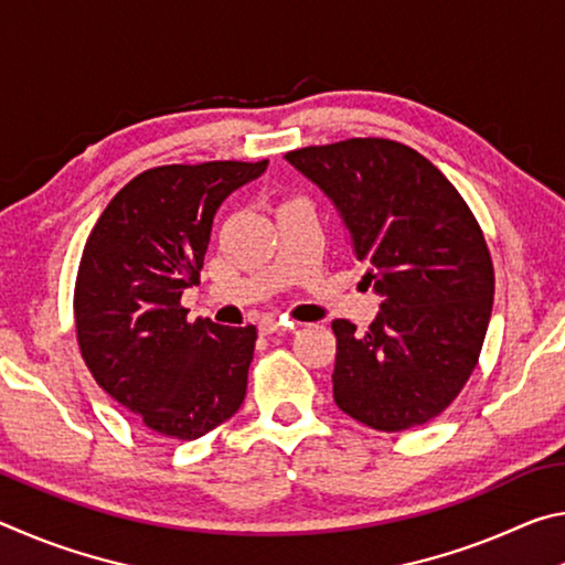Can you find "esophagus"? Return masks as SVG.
Wrapping results in <instances>:
<instances>
[{"mask_svg": "<svg viewBox=\"0 0 565 565\" xmlns=\"http://www.w3.org/2000/svg\"><path fill=\"white\" fill-rule=\"evenodd\" d=\"M294 329H296V323H291V321H276V319L262 321L264 333H286V331H294Z\"/></svg>", "mask_w": 565, "mask_h": 565, "instance_id": "1", "label": "esophagus"}]
</instances>
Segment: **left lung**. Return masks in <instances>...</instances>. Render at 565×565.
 Wrapping results in <instances>:
<instances>
[{
	"label": "left lung",
	"instance_id": "8db88e82",
	"mask_svg": "<svg viewBox=\"0 0 565 565\" xmlns=\"http://www.w3.org/2000/svg\"><path fill=\"white\" fill-rule=\"evenodd\" d=\"M286 161L331 199L381 311L337 333L333 401L376 431L431 420L476 369L493 309V264L471 209L431 161L391 139L306 147Z\"/></svg>",
	"mask_w": 565,
	"mask_h": 565
}]
</instances>
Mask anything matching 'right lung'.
I'll return each mask as SVG.
<instances>
[{
	"mask_svg": "<svg viewBox=\"0 0 565 565\" xmlns=\"http://www.w3.org/2000/svg\"><path fill=\"white\" fill-rule=\"evenodd\" d=\"M269 161L169 164L134 177L84 246L74 289L76 339L92 376L145 426L191 441L246 396L254 327L186 321L216 209Z\"/></svg>",
	"mask_w": 565,
	"mask_h": 565,
	"instance_id": "1",
	"label": "right lung"
}]
</instances>
